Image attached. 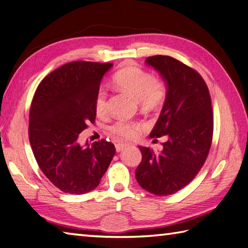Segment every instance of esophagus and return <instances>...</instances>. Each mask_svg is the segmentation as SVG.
<instances>
[{
	"label": "esophagus",
	"mask_w": 248,
	"mask_h": 248,
	"mask_svg": "<svg viewBox=\"0 0 248 248\" xmlns=\"http://www.w3.org/2000/svg\"><path fill=\"white\" fill-rule=\"evenodd\" d=\"M126 147V145L125 143H122V142H117V143H115V149H116V151L117 152H119V151H122L124 148H125Z\"/></svg>",
	"instance_id": "esophagus-1"
}]
</instances>
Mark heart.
Wrapping results in <instances>:
<instances>
[{
	"label": "heart",
	"instance_id": "heart-1",
	"mask_svg": "<svg viewBox=\"0 0 248 248\" xmlns=\"http://www.w3.org/2000/svg\"><path fill=\"white\" fill-rule=\"evenodd\" d=\"M116 88L136 98L138 106L143 111H151L165 101L167 89L164 80L153 77L151 73L141 67L129 65L119 70L113 77ZM94 108L98 117H106L108 113V92L98 89L94 99ZM140 124L130 120H117L108 126L110 134L119 140H129L137 136Z\"/></svg>",
	"mask_w": 248,
	"mask_h": 248
}]
</instances>
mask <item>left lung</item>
Wrapping results in <instances>:
<instances>
[{
    "mask_svg": "<svg viewBox=\"0 0 248 248\" xmlns=\"http://www.w3.org/2000/svg\"><path fill=\"white\" fill-rule=\"evenodd\" d=\"M168 84L162 113L150 137L165 136L163 150L140 147L142 158L136 180L148 192L163 197L186 187L206 162L214 134L210 93L201 75L169 56L148 57Z\"/></svg>",
    "mask_w": 248,
    "mask_h": 248,
    "instance_id": "8db88e82",
    "label": "left lung"
}]
</instances>
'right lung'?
<instances>
[{
	"label": "right lung",
	"instance_id": "add662e5",
	"mask_svg": "<svg viewBox=\"0 0 248 248\" xmlns=\"http://www.w3.org/2000/svg\"><path fill=\"white\" fill-rule=\"evenodd\" d=\"M112 63L74 61L49 73L39 83L30 110L28 136L37 163L61 191L90 192L99 185L115 155L111 141L82 147L78 137L94 124V99Z\"/></svg>",
	"mask_w": 248,
	"mask_h": 248
}]
</instances>
